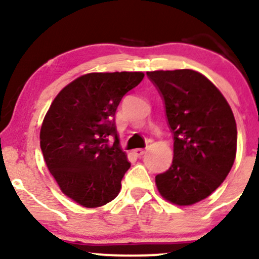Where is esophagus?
I'll return each mask as SVG.
<instances>
[{
	"label": "esophagus",
	"mask_w": 259,
	"mask_h": 259,
	"mask_svg": "<svg viewBox=\"0 0 259 259\" xmlns=\"http://www.w3.org/2000/svg\"><path fill=\"white\" fill-rule=\"evenodd\" d=\"M145 152H146V150H145V148H136V150H134V153H135L138 157L144 156Z\"/></svg>",
	"instance_id": "esophagus-1"
}]
</instances>
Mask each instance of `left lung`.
Returning a JSON list of instances; mask_svg holds the SVG:
<instances>
[{
    "instance_id": "obj_1",
    "label": "left lung",
    "mask_w": 259,
    "mask_h": 259,
    "mask_svg": "<svg viewBox=\"0 0 259 259\" xmlns=\"http://www.w3.org/2000/svg\"><path fill=\"white\" fill-rule=\"evenodd\" d=\"M147 76L164 102L174 139L173 162L156 175L157 189L171 203L190 206L215 191L233 167L236 121L221 91L202 74L156 70Z\"/></svg>"
}]
</instances>
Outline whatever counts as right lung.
<instances>
[{"instance_id": "add662e5", "label": "right lung", "mask_w": 259, "mask_h": 259, "mask_svg": "<svg viewBox=\"0 0 259 259\" xmlns=\"http://www.w3.org/2000/svg\"><path fill=\"white\" fill-rule=\"evenodd\" d=\"M144 76L141 72L85 74L53 100L41 126L40 147L62 192L76 203L101 207L119 194L130 163L119 147L115 112Z\"/></svg>"}]
</instances>
